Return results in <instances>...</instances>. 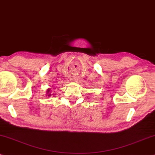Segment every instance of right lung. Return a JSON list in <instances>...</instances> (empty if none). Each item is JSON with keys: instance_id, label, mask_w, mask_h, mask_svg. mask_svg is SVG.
<instances>
[{"instance_id": "right-lung-1", "label": "right lung", "mask_w": 155, "mask_h": 155, "mask_svg": "<svg viewBox=\"0 0 155 155\" xmlns=\"http://www.w3.org/2000/svg\"><path fill=\"white\" fill-rule=\"evenodd\" d=\"M48 92H50V90H48ZM49 95H50V94H49Z\"/></svg>"}]
</instances>
